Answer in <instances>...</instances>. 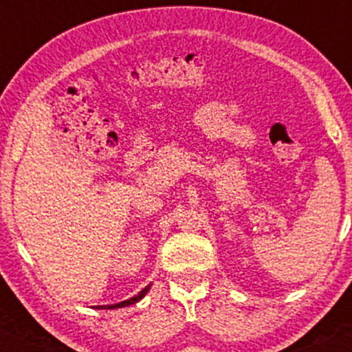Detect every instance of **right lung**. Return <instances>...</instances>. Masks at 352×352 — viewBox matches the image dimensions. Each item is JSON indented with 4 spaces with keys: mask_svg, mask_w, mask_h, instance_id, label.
<instances>
[{
    "mask_svg": "<svg viewBox=\"0 0 352 352\" xmlns=\"http://www.w3.org/2000/svg\"><path fill=\"white\" fill-rule=\"evenodd\" d=\"M150 287H152V284H148L146 285L145 289H142L140 292H138L137 296H133V297H130V299H126V300H122V302H118V304H110V306H96L95 309H120V307H126V306H132V304H135V302H138V300L140 299H144L145 297V294L146 292L150 291Z\"/></svg>",
    "mask_w": 352,
    "mask_h": 352,
    "instance_id": "add662e5",
    "label": "right lung"
}]
</instances>
